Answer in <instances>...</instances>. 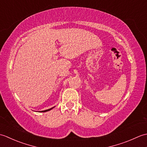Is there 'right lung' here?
<instances>
[{
  "label": "right lung",
  "mask_w": 147,
  "mask_h": 147,
  "mask_svg": "<svg viewBox=\"0 0 147 147\" xmlns=\"http://www.w3.org/2000/svg\"><path fill=\"white\" fill-rule=\"evenodd\" d=\"M54 107H52V108H51V109H47V110H45V111H40V112H47V111H51V109H52Z\"/></svg>",
  "instance_id": "obj_1"
}]
</instances>
